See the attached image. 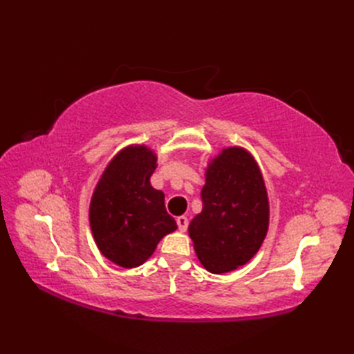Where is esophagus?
<instances>
[{"mask_svg": "<svg viewBox=\"0 0 354 354\" xmlns=\"http://www.w3.org/2000/svg\"><path fill=\"white\" fill-rule=\"evenodd\" d=\"M177 226H178V229H180V232H186L187 230V226H189V220H187V217H185V216H180V217H177Z\"/></svg>", "mask_w": 354, "mask_h": 354, "instance_id": "1", "label": "esophagus"}]
</instances>
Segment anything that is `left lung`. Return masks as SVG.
Instances as JSON below:
<instances>
[{"label": "left lung", "instance_id": "1", "mask_svg": "<svg viewBox=\"0 0 354 354\" xmlns=\"http://www.w3.org/2000/svg\"><path fill=\"white\" fill-rule=\"evenodd\" d=\"M202 211L189 236L209 273L236 270L259 252L269 230L270 207L261 169L241 146L224 147L205 168Z\"/></svg>", "mask_w": 354, "mask_h": 354}]
</instances>
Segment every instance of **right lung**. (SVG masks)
<instances>
[{
  "mask_svg": "<svg viewBox=\"0 0 354 354\" xmlns=\"http://www.w3.org/2000/svg\"><path fill=\"white\" fill-rule=\"evenodd\" d=\"M156 162L153 149L128 145L109 160L93 190L88 218L94 242L124 269L147 261L159 241L177 229L164 192L151 185Z\"/></svg>",
  "mask_w": 354,
  "mask_h": 354,
  "instance_id": "1",
  "label": "right lung"
}]
</instances>
